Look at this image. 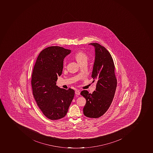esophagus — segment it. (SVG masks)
I'll use <instances>...</instances> for the list:
<instances>
[{
  "mask_svg": "<svg viewBox=\"0 0 153 153\" xmlns=\"http://www.w3.org/2000/svg\"><path fill=\"white\" fill-rule=\"evenodd\" d=\"M75 94H76V95H79L80 91L78 90H76V91H75Z\"/></svg>",
  "mask_w": 153,
  "mask_h": 153,
  "instance_id": "34e87169",
  "label": "esophagus"
}]
</instances>
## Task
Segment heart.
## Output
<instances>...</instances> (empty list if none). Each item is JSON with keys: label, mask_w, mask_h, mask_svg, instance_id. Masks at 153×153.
<instances>
[{"label": "heart", "mask_w": 153, "mask_h": 153, "mask_svg": "<svg viewBox=\"0 0 153 153\" xmlns=\"http://www.w3.org/2000/svg\"><path fill=\"white\" fill-rule=\"evenodd\" d=\"M75 58L76 60L80 64L84 62H87L88 59V56L84 52L82 51H78L75 54ZM66 62H64V65H65Z\"/></svg>", "instance_id": "b5f03b06"}]
</instances>
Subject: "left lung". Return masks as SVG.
<instances>
[{
    "label": "left lung",
    "mask_w": 153,
    "mask_h": 153,
    "mask_svg": "<svg viewBox=\"0 0 153 153\" xmlns=\"http://www.w3.org/2000/svg\"><path fill=\"white\" fill-rule=\"evenodd\" d=\"M95 48V60L91 77L97 83L93 94L84 90L81 95L85 98L83 113L86 117L97 118L108 111L114 97L117 87L115 66L111 54L98 43H91Z\"/></svg>",
    "instance_id": "obj_1"
}]
</instances>
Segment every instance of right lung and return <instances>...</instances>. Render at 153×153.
I'll list each match as a JSON object with an SVG mask.
<instances>
[{
    "mask_svg": "<svg viewBox=\"0 0 153 153\" xmlns=\"http://www.w3.org/2000/svg\"><path fill=\"white\" fill-rule=\"evenodd\" d=\"M71 50L60 46H50L42 50L34 66L31 78L33 95L42 113L48 118H62L75 95V91L62 89L56 85L62 75L63 59Z\"/></svg>",
    "mask_w": 153,
    "mask_h": 153,
    "instance_id": "1",
    "label": "right lung"
}]
</instances>
